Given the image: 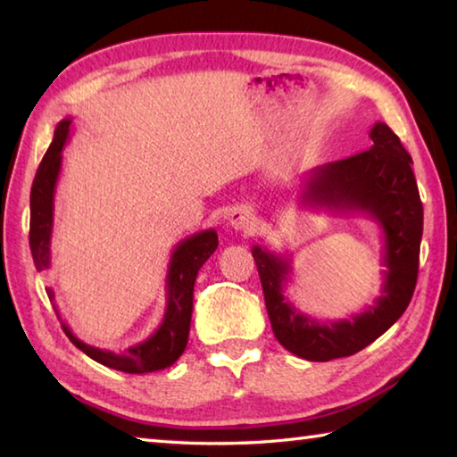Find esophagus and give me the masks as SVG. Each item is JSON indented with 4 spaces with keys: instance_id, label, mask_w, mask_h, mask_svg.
Instances as JSON below:
<instances>
[{
    "instance_id": "1",
    "label": "esophagus",
    "mask_w": 457,
    "mask_h": 457,
    "mask_svg": "<svg viewBox=\"0 0 457 457\" xmlns=\"http://www.w3.org/2000/svg\"><path fill=\"white\" fill-rule=\"evenodd\" d=\"M253 221H256V218H253V210L247 205H237L234 207V212L229 213V226L236 231L252 229Z\"/></svg>"
}]
</instances>
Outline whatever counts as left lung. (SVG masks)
<instances>
[{"instance_id": "8db88e82", "label": "left lung", "mask_w": 457, "mask_h": 457, "mask_svg": "<svg viewBox=\"0 0 457 457\" xmlns=\"http://www.w3.org/2000/svg\"><path fill=\"white\" fill-rule=\"evenodd\" d=\"M369 137L370 149L312 169L300 201L332 213L367 215L381 229L385 270L381 294L373 304L349 319L316 320L286 296L292 276L290 253L252 247L274 337L300 359L324 362L351 357L389 330L411 303L423 234V205L413 161L385 122H375Z\"/></svg>"}]
</instances>
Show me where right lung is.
Returning <instances> with one entry per match:
<instances>
[{"label": "right lung", "mask_w": 457, "mask_h": 457, "mask_svg": "<svg viewBox=\"0 0 457 457\" xmlns=\"http://www.w3.org/2000/svg\"><path fill=\"white\" fill-rule=\"evenodd\" d=\"M71 129L72 119H62L58 122L56 130H54L52 145L46 151L40 167H37L32 193H29V250H32L37 272H46L50 268L54 195H56V185L62 171V151H64L68 138H71ZM215 247H218V234H215V229L197 231V234L181 239L173 247L165 278L163 319H161L159 327L149 337L137 340V343L129 346H122V349H98V346L84 343L62 320L54 290L46 288V292H48V298L54 304V311L58 314L66 337L84 354H88L92 361L114 370H122V373H154V370L171 367L183 354L185 346H187L193 312V286H195L199 268L215 252Z\"/></svg>", "instance_id": "obj_1"}]
</instances>
